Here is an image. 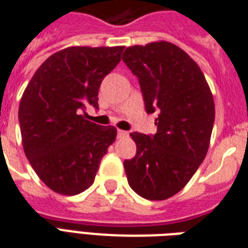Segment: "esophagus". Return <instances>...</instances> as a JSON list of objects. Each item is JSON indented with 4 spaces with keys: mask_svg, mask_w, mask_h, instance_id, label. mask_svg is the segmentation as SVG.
Segmentation results:
<instances>
[{
    "mask_svg": "<svg viewBox=\"0 0 248 248\" xmlns=\"http://www.w3.org/2000/svg\"><path fill=\"white\" fill-rule=\"evenodd\" d=\"M117 134H118L119 138H124V137H129V133H127V131H124V130H118V131H117Z\"/></svg>",
    "mask_w": 248,
    "mask_h": 248,
    "instance_id": "obj_1",
    "label": "esophagus"
}]
</instances>
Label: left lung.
Segmentation results:
<instances>
[{
  "label": "left lung",
  "mask_w": 248,
  "mask_h": 248,
  "mask_svg": "<svg viewBox=\"0 0 248 248\" xmlns=\"http://www.w3.org/2000/svg\"><path fill=\"white\" fill-rule=\"evenodd\" d=\"M122 60L138 78L156 133H131L137 154L124 162L130 187L163 201L186 186L207 154L215 106L206 78L185 51L166 41L126 47Z\"/></svg>",
  "instance_id": "obj_1"
}]
</instances>
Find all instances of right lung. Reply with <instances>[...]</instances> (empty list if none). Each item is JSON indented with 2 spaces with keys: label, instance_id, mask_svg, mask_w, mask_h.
Instances as JSON below:
<instances>
[{
  "label": "right lung",
  "instance_id": "obj_1",
  "mask_svg": "<svg viewBox=\"0 0 248 248\" xmlns=\"http://www.w3.org/2000/svg\"><path fill=\"white\" fill-rule=\"evenodd\" d=\"M124 49H63L40 66L25 89L18 108L25 154L53 191L76 195L89 188L115 140V127L90 122L82 113L87 105L98 108L102 79Z\"/></svg>",
  "mask_w": 248,
  "mask_h": 248
}]
</instances>
